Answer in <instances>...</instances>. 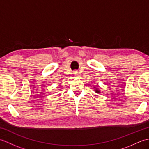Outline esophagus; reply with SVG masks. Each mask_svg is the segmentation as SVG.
<instances>
[{"label":"esophagus","instance_id":"esophagus-1","mask_svg":"<svg viewBox=\"0 0 149 149\" xmlns=\"http://www.w3.org/2000/svg\"><path fill=\"white\" fill-rule=\"evenodd\" d=\"M74 75H75V76H77V75H79V72L77 71H75L74 72Z\"/></svg>","mask_w":149,"mask_h":149}]
</instances>
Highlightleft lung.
Segmentation results:
<instances>
[{
    "label": "left lung",
    "instance_id": "left-lung-1",
    "mask_svg": "<svg viewBox=\"0 0 149 149\" xmlns=\"http://www.w3.org/2000/svg\"><path fill=\"white\" fill-rule=\"evenodd\" d=\"M94 90H95V91L96 93H100V90L99 89V88H96L95 86H94Z\"/></svg>",
    "mask_w": 149,
    "mask_h": 149
}]
</instances>
